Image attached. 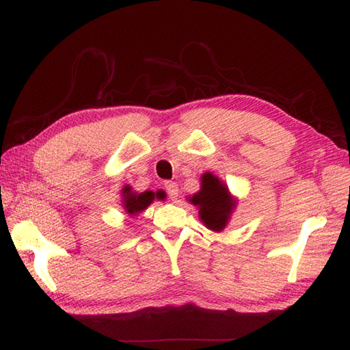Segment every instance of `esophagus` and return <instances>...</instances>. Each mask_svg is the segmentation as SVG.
<instances>
[{"mask_svg":"<svg viewBox=\"0 0 350 350\" xmlns=\"http://www.w3.org/2000/svg\"><path fill=\"white\" fill-rule=\"evenodd\" d=\"M165 191L171 200H176L177 197H179V188H177V183H174V182H167Z\"/></svg>","mask_w":350,"mask_h":350,"instance_id":"obj_1","label":"esophagus"}]
</instances>
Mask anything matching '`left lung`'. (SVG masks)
<instances>
[{"instance_id": "obj_1", "label": "left lung", "mask_w": 350, "mask_h": 350, "mask_svg": "<svg viewBox=\"0 0 350 350\" xmlns=\"http://www.w3.org/2000/svg\"><path fill=\"white\" fill-rule=\"evenodd\" d=\"M202 187L192 197L187 200L198 209V217L203 224L212 232H222L237 206V200L230 194L228 187L215 174L204 173L202 176Z\"/></svg>"}]
</instances>
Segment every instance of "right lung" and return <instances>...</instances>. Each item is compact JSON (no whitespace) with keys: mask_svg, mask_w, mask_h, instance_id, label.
Instances as JSON below:
<instances>
[{"mask_svg":"<svg viewBox=\"0 0 350 350\" xmlns=\"http://www.w3.org/2000/svg\"><path fill=\"white\" fill-rule=\"evenodd\" d=\"M154 198L158 200H165V192L163 191H144V192H137L133 191L131 185H126L122 189V207L124 213L128 215L129 218H135L138 215L146 211L148 206H150Z\"/></svg>","mask_w":350,"mask_h":350,"instance_id":"obj_1","label":"right lung"}]
</instances>
